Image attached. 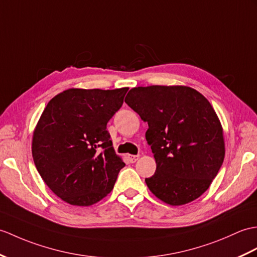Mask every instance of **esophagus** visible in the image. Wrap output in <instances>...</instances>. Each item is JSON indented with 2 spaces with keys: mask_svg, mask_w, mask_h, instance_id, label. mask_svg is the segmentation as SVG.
<instances>
[{
  "mask_svg": "<svg viewBox=\"0 0 257 257\" xmlns=\"http://www.w3.org/2000/svg\"><path fill=\"white\" fill-rule=\"evenodd\" d=\"M128 159H129V161H130L131 163H135L136 161L139 159V156H133V154H131V156H129V157H128Z\"/></svg>",
  "mask_w": 257,
  "mask_h": 257,
  "instance_id": "34e87169",
  "label": "esophagus"
}]
</instances>
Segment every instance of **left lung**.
Instances as JSON below:
<instances>
[{
    "instance_id": "left-lung-1",
    "label": "left lung",
    "mask_w": 257,
    "mask_h": 257,
    "mask_svg": "<svg viewBox=\"0 0 257 257\" xmlns=\"http://www.w3.org/2000/svg\"><path fill=\"white\" fill-rule=\"evenodd\" d=\"M124 101L148 122L146 139L157 163L146 178L152 194L171 206L200 197L225 153L221 122L208 99L188 86L151 85L131 88Z\"/></svg>"
}]
</instances>
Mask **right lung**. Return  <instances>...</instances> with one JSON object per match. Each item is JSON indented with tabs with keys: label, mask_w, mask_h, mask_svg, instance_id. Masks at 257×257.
Segmentation results:
<instances>
[{
	"label": "right lung",
	"mask_w": 257,
	"mask_h": 257,
	"mask_svg": "<svg viewBox=\"0 0 257 257\" xmlns=\"http://www.w3.org/2000/svg\"><path fill=\"white\" fill-rule=\"evenodd\" d=\"M128 87L69 88L47 104L34 130L33 159L41 178L73 206H91L114 188L124 163L106 130Z\"/></svg>",
	"instance_id": "right-lung-1"
}]
</instances>
